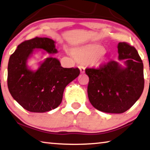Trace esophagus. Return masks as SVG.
Masks as SVG:
<instances>
[{"mask_svg": "<svg viewBox=\"0 0 150 150\" xmlns=\"http://www.w3.org/2000/svg\"><path fill=\"white\" fill-rule=\"evenodd\" d=\"M79 68L81 71V73H85V67L83 65H79Z\"/></svg>", "mask_w": 150, "mask_h": 150, "instance_id": "34e87169", "label": "esophagus"}]
</instances>
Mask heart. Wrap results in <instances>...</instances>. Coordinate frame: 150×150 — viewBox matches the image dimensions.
Returning <instances> with one entry per match:
<instances>
[{
    "mask_svg": "<svg viewBox=\"0 0 150 150\" xmlns=\"http://www.w3.org/2000/svg\"><path fill=\"white\" fill-rule=\"evenodd\" d=\"M104 52V49L99 45H89L75 49L73 54L76 59L83 61L93 62L96 61Z\"/></svg>",
    "mask_w": 150,
    "mask_h": 150,
    "instance_id": "1",
    "label": "heart"
}]
</instances>
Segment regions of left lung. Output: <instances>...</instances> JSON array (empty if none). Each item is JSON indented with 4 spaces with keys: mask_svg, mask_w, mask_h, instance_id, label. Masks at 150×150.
I'll return each instance as SVG.
<instances>
[{
    "mask_svg": "<svg viewBox=\"0 0 150 150\" xmlns=\"http://www.w3.org/2000/svg\"><path fill=\"white\" fill-rule=\"evenodd\" d=\"M118 58L125 59V67L110 61L98 68H87V94L99 111L122 113L134 105L144 88V65L137 50L127 42H119Z\"/></svg>",
    "mask_w": 150,
    "mask_h": 150,
    "instance_id": "left-lung-1",
    "label": "left lung"
}]
</instances>
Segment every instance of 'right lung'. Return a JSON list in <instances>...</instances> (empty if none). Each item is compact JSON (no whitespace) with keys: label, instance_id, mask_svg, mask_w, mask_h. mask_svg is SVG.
Returning a JSON list of instances; mask_svg holds the SVG:
<instances>
[{"label":"right lung","instance_id":"obj_1","mask_svg":"<svg viewBox=\"0 0 150 150\" xmlns=\"http://www.w3.org/2000/svg\"><path fill=\"white\" fill-rule=\"evenodd\" d=\"M35 49L57 53L53 40L35 37L18 45L8 64L7 84L13 99L26 110L43 113L60 105L65 87L79 76L78 68H63L57 59L47 58L37 71L28 68L27 59Z\"/></svg>","mask_w":150,"mask_h":150}]
</instances>
